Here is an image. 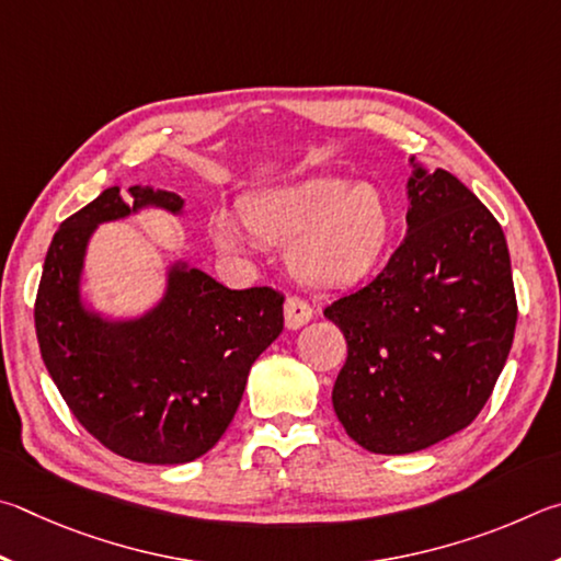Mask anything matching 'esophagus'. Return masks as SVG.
I'll list each match as a JSON object with an SVG mask.
<instances>
[{
	"label": "esophagus",
	"mask_w": 561,
	"mask_h": 561,
	"mask_svg": "<svg viewBox=\"0 0 561 561\" xmlns=\"http://www.w3.org/2000/svg\"><path fill=\"white\" fill-rule=\"evenodd\" d=\"M283 310H286V328L288 330H298L312 318V306L300 296H288Z\"/></svg>",
	"instance_id": "34e87169"
}]
</instances>
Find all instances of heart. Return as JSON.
Instances as JSON below:
<instances>
[{
	"label": "heart",
	"instance_id": "obj_1",
	"mask_svg": "<svg viewBox=\"0 0 561 561\" xmlns=\"http://www.w3.org/2000/svg\"><path fill=\"white\" fill-rule=\"evenodd\" d=\"M243 229L259 241L286 247L288 271L318 290L350 288L377 268L394 233L387 196L367 182L318 174L245 196ZM219 239L241 245L233 224H219Z\"/></svg>",
	"mask_w": 561,
	"mask_h": 561
}]
</instances>
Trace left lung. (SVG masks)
<instances>
[{
  "mask_svg": "<svg viewBox=\"0 0 561 561\" xmlns=\"http://www.w3.org/2000/svg\"><path fill=\"white\" fill-rule=\"evenodd\" d=\"M407 236L367 286L325 308L347 342L332 407L381 456L414 454L473 424L515 337L505 233L446 170L409 182Z\"/></svg>",
  "mask_w": 561,
  "mask_h": 561,
  "instance_id": "8db88e82",
  "label": "left lung"
}]
</instances>
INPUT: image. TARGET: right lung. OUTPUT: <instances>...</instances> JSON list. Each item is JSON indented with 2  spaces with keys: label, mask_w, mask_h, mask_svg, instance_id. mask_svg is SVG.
<instances>
[{
  "label": "right lung",
  "mask_w": 561,
  "mask_h": 561,
  "mask_svg": "<svg viewBox=\"0 0 561 561\" xmlns=\"http://www.w3.org/2000/svg\"><path fill=\"white\" fill-rule=\"evenodd\" d=\"M133 206L111 186L58 226L34 302L44 365L88 434L137 463L176 466L204 456L229 428L245 379L283 330L271 286L231 290L176 268L162 306L135 322H105L78 300L83 251L95 224L145 204L182 209L172 192L133 184Z\"/></svg>",
  "instance_id": "right-lung-1"
}]
</instances>
